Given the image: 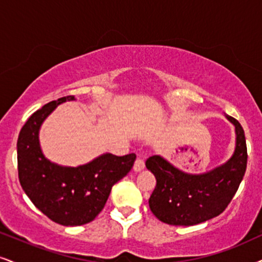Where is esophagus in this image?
<instances>
[{
    "instance_id": "1",
    "label": "esophagus",
    "mask_w": 262,
    "mask_h": 262,
    "mask_svg": "<svg viewBox=\"0 0 262 262\" xmlns=\"http://www.w3.org/2000/svg\"><path fill=\"white\" fill-rule=\"evenodd\" d=\"M144 169V161L142 159H136L135 161V165H134V170L136 171V172H140Z\"/></svg>"
}]
</instances>
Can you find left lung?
<instances>
[{
    "label": "left lung",
    "instance_id": "8db88e82",
    "mask_svg": "<svg viewBox=\"0 0 262 262\" xmlns=\"http://www.w3.org/2000/svg\"><path fill=\"white\" fill-rule=\"evenodd\" d=\"M227 118L235 127L237 144L225 165L203 175H189L159 156L147 159V169L157 180L149 208L160 221L173 226L198 225L220 215L231 203L247 170L248 151L243 127L234 118Z\"/></svg>",
    "mask_w": 262,
    "mask_h": 262
}]
</instances>
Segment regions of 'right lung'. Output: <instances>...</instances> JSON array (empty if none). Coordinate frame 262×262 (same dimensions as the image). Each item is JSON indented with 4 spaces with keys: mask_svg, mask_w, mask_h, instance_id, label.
<instances>
[{
    "mask_svg": "<svg viewBox=\"0 0 262 262\" xmlns=\"http://www.w3.org/2000/svg\"><path fill=\"white\" fill-rule=\"evenodd\" d=\"M66 96L45 104L32 114L19 132L17 142L19 182L36 208L63 226H81L95 220L104 208L112 187L130 172L136 154H103L77 167H63L41 153L38 128L58 104L74 101Z\"/></svg>",
    "mask_w": 262,
    "mask_h": 262,
    "instance_id": "1",
    "label": "right lung"
}]
</instances>
